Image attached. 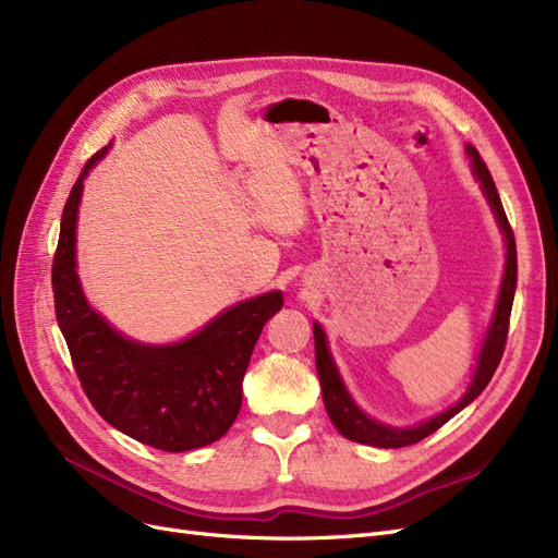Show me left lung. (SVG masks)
<instances>
[{
    "mask_svg": "<svg viewBox=\"0 0 558 558\" xmlns=\"http://www.w3.org/2000/svg\"><path fill=\"white\" fill-rule=\"evenodd\" d=\"M470 162H472V174L480 181V189L488 202V207L496 214L498 228L505 238V275L500 281V291H498V302L494 310V318L488 324L486 337L482 342V351L477 356V365H475V375H472V381L468 386L465 396L451 404L449 410H445L442 414H437L428 421H421V424L412 426V428H396L381 424V421H375L373 416H367L356 402H353L351 393L347 391V386L340 377V369H337L330 349H328V337L318 324H314V349H316V373L320 379V393H324V404L326 412L332 421V426L340 430L344 437L353 442L361 445H369V447H379V449H398V447H408L414 445L418 440H424L430 433H435L440 426H445L451 416L459 414L463 408L475 400L486 384L492 381L496 367L502 359L505 351V340H508V326H510V312H512V302H514V289H517V244H514V232L508 223V216H505L500 195L496 191V183L488 174L484 160L480 158L475 146H465Z\"/></svg>",
    "mask_w": 558,
    "mask_h": 558,
    "instance_id": "obj_1",
    "label": "left lung"
}]
</instances>
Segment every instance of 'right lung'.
Listing matches in <instances>:
<instances>
[{"label": "right lung", "mask_w": 558, "mask_h": 558, "mask_svg": "<svg viewBox=\"0 0 558 558\" xmlns=\"http://www.w3.org/2000/svg\"><path fill=\"white\" fill-rule=\"evenodd\" d=\"M86 162L66 197L53 258L58 326L83 391L107 424L162 451H191L223 437L242 408V379L281 291L240 302L174 344H144L111 328L83 295L76 275V221Z\"/></svg>", "instance_id": "add662e5"}]
</instances>
